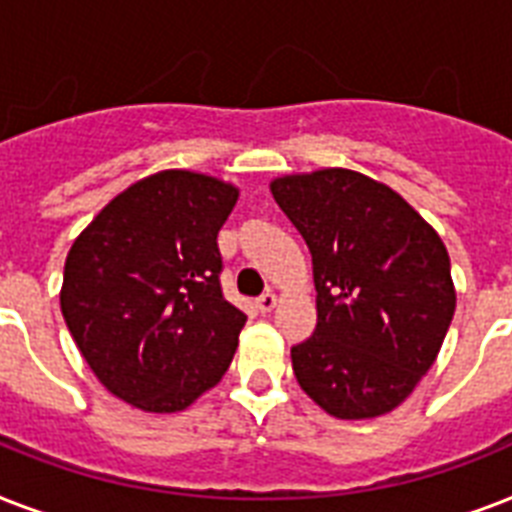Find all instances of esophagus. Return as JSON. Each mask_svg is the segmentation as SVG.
<instances>
[{
	"label": "esophagus",
	"instance_id": "obj_1",
	"mask_svg": "<svg viewBox=\"0 0 512 512\" xmlns=\"http://www.w3.org/2000/svg\"><path fill=\"white\" fill-rule=\"evenodd\" d=\"M257 311L260 313H271L276 305H279V297L273 295V292H265L263 297H257Z\"/></svg>",
	"mask_w": 512,
	"mask_h": 512
}]
</instances>
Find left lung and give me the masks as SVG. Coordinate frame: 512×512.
I'll list each match as a JSON object with an SVG mask.
<instances>
[{"label": "left lung", "mask_w": 512, "mask_h": 512, "mask_svg": "<svg viewBox=\"0 0 512 512\" xmlns=\"http://www.w3.org/2000/svg\"><path fill=\"white\" fill-rule=\"evenodd\" d=\"M271 193L313 257L316 329L292 348L300 388L337 420H372L412 396L457 308L428 220L361 172L281 175Z\"/></svg>", "instance_id": "8db88e82"}]
</instances>
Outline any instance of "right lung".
<instances>
[{"label": "right lung", "instance_id": "obj_1", "mask_svg": "<svg viewBox=\"0 0 512 512\" xmlns=\"http://www.w3.org/2000/svg\"><path fill=\"white\" fill-rule=\"evenodd\" d=\"M236 201L220 177L156 172L108 201L68 249L60 311L124 404L183 412L228 372L247 316L220 292L217 233Z\"/></svg>", "mask_w": 512, "mask_h": 512}]
</instances>
